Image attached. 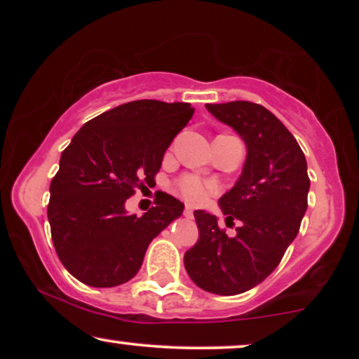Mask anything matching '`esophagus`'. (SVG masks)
Instances as JSON below:
<instances>
[{"label":"esophagus","instance_id":"1","mask_svg":"<svg viewBox=\"0 0 359 359\" xmlns=\"http://www.w3.org/2000/svg\"><path fill=\"white\" fill-rule=\"evenodd\" d=\"M184 217H188V219L193 217V209H191L189 205H186V209H184Z\"/></svg>","mask_w":359,"mask_h":359}]
</instances>
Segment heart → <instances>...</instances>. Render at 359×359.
Returning <instances> with one entry per match:
<instances>
[{
  "label": "heart",
  "instance_id": "obj_1",
  "mask_svg": "<svg viewBox=\"0 0 359 359\" xmlns=\"http://www.w3.org/2000/svg\"><path fill=\"white\" fill-rule=\"evenodd\" d=\"M178 186H180L181 194H183V198L193 204L203 203L209 194V186L203 183L199 178H196V176H191V175L183 176V178L180 180Z\"/></svg>",
  "mask_w": 359,
  "mask_h": 359
}]
</instances>
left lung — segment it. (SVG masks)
<instances>
[{
  "instance_id": "left-lung-1",
  "label": "left lung",
  "mask_w": 359,
  "mask_h": 359,
  "mask_svg": "<svg viewBox=\"0 0 359 359\" xmlns=\"http://www.w3.org/2000/svg\"><path fill=\"white\" fill-rule=\"evenodd\" d=\"M205 109L247 147L242 175L219 199L225 224L238 220L240 227L229 237L214 214L194 210L199 240L184 253V268L204 291L235 296L276 269L301 227L311 180L297 140L266 107L232 101Z\"/></svg>"
}]
</instances>
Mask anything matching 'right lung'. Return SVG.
<instances>
[{"label": "right lung", "mask_w": 359, "mask_h": 359, "mask_svg": "<svg viewBox=\"0 0 359 359\" xmlns=\"http://www.w3.org/2000/svg\"><path fill=\"white\" fill-rule=\"evenodd\" d=\"M193 112L189 102H126L88 121L62 151L47 215L58 258L78 281H130L151 240L181 217L184 204L166 193L142 217L127 212L126 201L155 184L166 149Z\"/></svg>", "instance_id": "obj_1"}]
</instances>
